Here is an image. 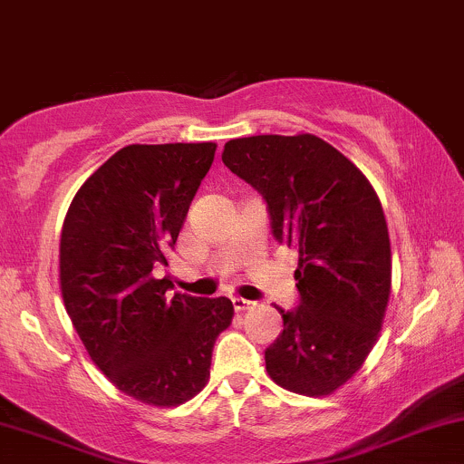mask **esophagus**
<instances>
[{"label": "esophagus", "mask_w": 464, "mask_h": 464, "mask_svg": "<svg viewBox=\"0 0 464 464\" xmlns=\"http://www.w3.org/2000/svg\"><path fill=\"white\" fill-rule=\"evenodd\" d=\"M253 306H256V302H248V299H244V297H233V308H236L237 313H244V310H248Z\"/></svg>", "instance_id": "esophagus-1"}]
</instances>
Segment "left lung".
Wrapping results in <instances>:
<instances>
[{"mask_svg": "<svg viewBox=\"0 0 464 464\" xmlns=\"http://www.w3.org/2000/svg\"><path fill=\"white\" fill-rule=\"evenodd\" d=\"M222 162L262 193L273 237L297 248L299 306L264 353L284 390L328 396L363 365L388 308L392 253L370 180L313 134L228 140Z\"/></svg>", "mask_w": 464, "mask_h": 464, "instance_id": "1", "label": "left lung"}]
</instances>
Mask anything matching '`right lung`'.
Segmentation results:
<instances>
[{
    "instance_id": "obj_1",
    "label": "right lung",
    "mask_w": 464,
    "mask_h": 464,
    "mask_svg": "<svg viewBox=\"0 0 464 464\" xmlns=\"http://www.w3.org/2000/svg\"><path fill=\"white\" fill-rule=\"evenodd\" d=\"M216 142L127 145L76 191L59 244L65 310L90 359L127 396L154 407L193 399L208 381L227 297L176 293L167 264Z\"/></svg>"
}]
</instances>
